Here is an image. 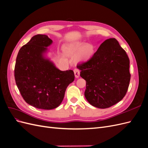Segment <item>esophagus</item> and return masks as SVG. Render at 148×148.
I'll return each instance as SVG.
<instances>
[{"mask_svg":"<svg viewBox=\"0 0 148 148\" xmlns=\"http://www.w3.org/2000/svg\"><path fill=\"white\" fill-rule=\"evenodd\" d=\"M73 71H74V74H75V77L77 78H79V74H80L79 70L78 69H74V70H73Z\"/></svg>","mask_w":148,"mask_h":148,"instance_id":"obj_1","label":"esophagus"}]
</instances>
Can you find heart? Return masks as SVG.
<instances>
[{"label":"heart","mask_w":148,"mask_h":148,"mask_svg":"<svg viewBox=\"0 0 148 148\" xmlns=\"http://www.w3.org/2000/svg\"><path fill=\"white\" fill-rule=\"evenodd\" d=\"M64 52L68 57H77L79 61L86 62L93 57L96 52V48L91 44L77 43L66 45L64 47Z\"/></svg>","instance_id":"b5f03b06"}]
</instances>
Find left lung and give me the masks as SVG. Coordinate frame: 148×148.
<instances>
[{
    "instance_id": "obj_1",
    "label": "left lung",
    "mask_w": 148,
    "mask_h": 148,
    "mask_svg": "<svg viewBox=\"0 0 148 148\" xmlns=\"http://www.w3.org/2000/svg\"><path fill=\"white\" fill-rule=\"evenodd\" d=\"M77 68L86 82L84 96L92 106L108 108L126 95L131 77L130 60L115 38L103 42L92 59Z\"/></svg>"
}]
</instances>
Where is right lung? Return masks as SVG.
<instances>
[{
	"label": "right lung",
	"mask_w": 148,
	"mask_h": 148,
	"mask_svg": "<svg viewBox=\"0 0 148 148\" xmlns=\"http://www.w3.org/2000/svg\"><path fill=\"white\" fill-rule=\"evenodd\" d=\"M52 43L46 35H35L21 47L16 59V86L25 102L38 109L51 110L59 106L75 79L73 70L61 71L45 57Z\"/></svg>",
	"instance_id": "obj_1"
}]
</instances>
